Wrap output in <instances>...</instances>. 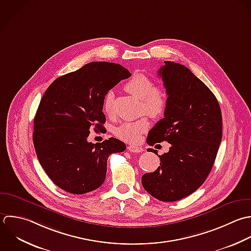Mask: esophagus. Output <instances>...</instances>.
<instances>
[{
  "label": "esophagus",
  "mask_w": 251,
  "mask_h": 251,
  "mask_svg": "<svg viewBox=\"0 0 251 251\" xmlns=\"http://www.w3.org/2000/svg\"><path fill=\"white\" fill-rule=\"evenodd\" d=\"M128 151H131V152H136V153H138V152H142L143 151H144V149L143 148H141V147H138V146H129L128 148Z\"/></svg>",
  "instance_id": "1"
}]
</instances>
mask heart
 Returning a JSON list of instances; mask_svg holds the SVG:
<instances>
[{
	"label": "heart",
	"instance_id": "1",
	"mask_svg": "<svg viewBox=\"0 0 251 251\" xmlns=\"http://www.w3.org/2000/svg\"><path fill=\"white\" fill-rule=\"evenodd\" d=\"M125 89L142 100V112L152 118L163 116L168 106V94L162 87H154V82L144 73H136L125 84ZM103 110L107 115L114 113V93L109 91L103 99ZM150 128L148 118L142 117L136 121L124 122L115 128L114 134L128 143L139 142L142 134Z\"/></svg>",
	"mask_w": 251,
	"mask_h": 251
}]
</instances>
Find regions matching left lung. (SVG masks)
Instances as JSON below:
<instances>
[{
	"mask_svg": "<svg viewBox=\"0 0 251 251\" xmlns=\"http://www.w3.org/2000/svg\"><path fill=\"white\" fill-rule=\"evenodd\" d=\"M158 75L168 94L164 118L149 132L147 143L163 141L171 147L160 166L142 177L144 189L161 201H177L196 192L206 180L222 140V114L209 88L188 67L164 61Z\"/></svg>",
	"mask_w": 251,
	"mask_h": 251,
	"instance_id": "left-lung-1",
	"label": "left lung"
}]
</instances>
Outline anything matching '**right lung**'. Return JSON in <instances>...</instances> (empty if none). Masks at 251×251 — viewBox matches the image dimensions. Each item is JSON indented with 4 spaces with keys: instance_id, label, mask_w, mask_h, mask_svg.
Returning a JSON list of instances; mask_svg holds the SVG:
<instances>
[{
    "instance_id": "right-lung-1",
    "label": "right lung",
    "mask_w": 251,
    "mask_h": 251,
    "mask_svg": "<svg viewBox=\"0 0 251 251\" xmlns=\"http://www.w3.org/2000/svg\"><path fill=\"white\" fill-rule=\"evenodd\" d=\"M130 76L120 64L94 61L58 77L46 90L34 117L33 143L41 166L63 191L82 195L100 188L108 156L126 150L114 138L97 144L87 139L90 129L104 130L106 93Z\"/></svg>"
}]
</instances>
